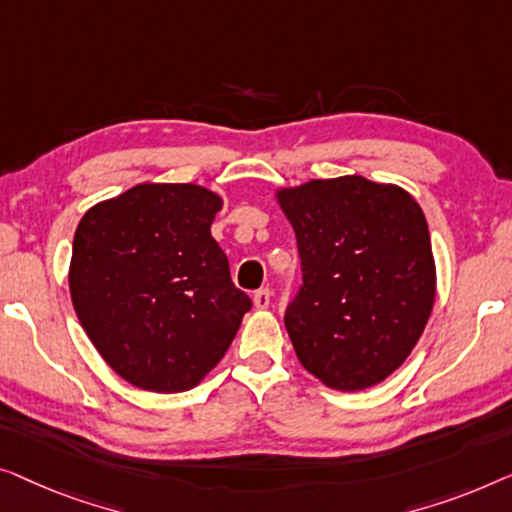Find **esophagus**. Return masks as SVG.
<instances>
[{
    "instance_id": "obj_1",
    "label": "esophagus",
    "mask_w": 512,
    "mask_h": 512,
    "mask_svg": "<svg viewBox=\"0 0 512 512\" xmlns=\"http://www.w3.org/2000/svg\"><path fill=\"white\" fill-rule=\"evenodd\" d=\"M253 301H255L257 311H266V308L271 306V292L269 290H257Z\"/></svg>"
}]
</instances>
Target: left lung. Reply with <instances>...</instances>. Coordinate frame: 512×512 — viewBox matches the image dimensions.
I'll return each mask as SVG.
<instances>
[{
  "label": "left lung",
  "instance_id": "1",
  "mask_svg": "<svg viewBox=\"0 0 512 512\" xmlns=\"http://www.w3.org/2000/svg\"><path fill=\"white\" fill-rule=\"evenodd\" d=\"M297 236L304 287L285 327L304 369L338 392L383 383L436 301L429 227L413 194L364 176L273 192Z\"/></svg>",
  "mask_w": 512,
  "mask_h": 512
}]
</instances>
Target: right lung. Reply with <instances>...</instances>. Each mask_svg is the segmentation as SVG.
I'll list each match as a JSON object with an SVG mask.
<instances>
[{"label":"right lung","mask_w":512,"mask_h":512,"mask_svg":"<svg viewBox=\"0 0 512 512\" xmlns=\"http://www.w3.org/2000/svg\"><path fill=\"white\" fill-rule=\"evenodd\" d=\"M222 204L194 183H139L78 222L71 304L104 362L139 390L197 387L250 311L211 236Z\"/></svg>","instance_id":"right-lung-1"}]
</instances>
